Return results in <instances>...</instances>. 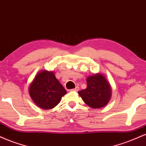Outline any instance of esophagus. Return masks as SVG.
I'll return each instance as SVG.
<instances>
[{"label": "esophagus", "mask_w": 146, "mask_h": 146, "mask_svg": "<svg viewBox=\"0 0 146 146\" xmlns=\"http://www.w3.org/2000/svg\"><path fill=\"white\" fill-rule=\"evenodd\" d=\"M79 90V87L78 86H76L74 89H71L70 90V91H78Z\"/></svg>", "instance_id": "34e87169"}]
</instances>
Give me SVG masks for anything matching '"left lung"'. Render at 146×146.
Returning a JSON list of instances; mask_svg holds the SVG:
<instances>
[{
	"label": "left lung",
	"instance_id": "left-lung-1",
	"mask_svg": "<svg viewBox=\"0 0 146 146\" xmlns=\"http://www.w3.org/2000/svg\"><path fill=\"white\" fill-rule=\"evenodd\" d=\"M86 89L78 94L88 106L100 108L108 104L112 95V88L107 79L101 73L88 76L86 79Z\"/></svg>",
	"mask_w": 146,
	"mask_h": 146
}]
</instances>
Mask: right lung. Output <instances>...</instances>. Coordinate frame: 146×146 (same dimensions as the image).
<instances>
[{
    "label": "right lung",
    "instance_id": "right-lung-1",
    "mask_svg": "<svg viewBox=\"0 0 146 146\" xmlns=\"http://www.w3.org/2000/svg\"><path fill=\"white\" fill-rule=\"evenodd\" d=\"M31 98L39 108L52 109L66 94V90L55 76L53 71H40L29 86Z\"/></svg>",
    "mask_w": 146,
    "mask_h": 146
}]
</instances>
